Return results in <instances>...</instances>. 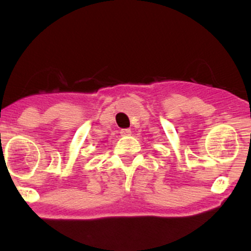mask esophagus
<instances>
[{"label": "esophagus", "instance_id": "esophagus-1", "mask_svg": "<svg viewBox=\"0 0 251 251\" xmlns=\"http://www.w3.org/2000/svg\"><path fill=\"white\" fill-rule=\"evenodd\" d=\"M120 134L124 135V137H127V135L132 134V131L129 128H123L122 131H120Z\"/></svg>", "mask_w": 251, "mask_h": 251}]
</instances>
